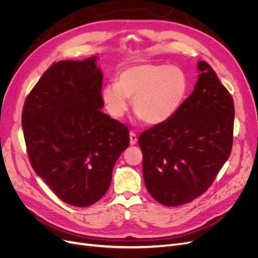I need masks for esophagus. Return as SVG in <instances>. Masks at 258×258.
<instances>
[{
  "instance_id": "obj_1",
  "label": "esophagus",
  "mask_w": 258,
  "mask_h": 258,
  "mask_svg": "<svg viewBox=\"0 0 258 258\" xmlns=\"http://www.w3.org/2000/svg\"><path fill=\"white\" fill-rule=\"evenodd\" d=\"M130 144L132 146H134V145L137 144V136H136L135 133H133V132L130 133Z\"/></svg>"
}]
</instances>
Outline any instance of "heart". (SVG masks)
Instances as JSON below:
<instances>
[{"instance_id":"obj_1","label":"heart","mask_w":258,"mask_h":258,"mask_svg":"<svg viewBox=\"0 0 258 258\" xmlns=\"http://www.w3.org/2000/svg\"><path fill=\"white\" fill-rule=\"evenodd\" d=\"M188 80L182 69L165 63H138L124 68L117 84L105 86L102 101L114 118L124 116L133 98V108L149 124L164 123L182 106Z\"/></svg>"}]
</instances>
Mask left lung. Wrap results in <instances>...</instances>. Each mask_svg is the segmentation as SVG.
<instances>
[{"label": "left lung", "instance_id": "left-lung-1", "mask_svg": "<svg viewBox=\"0 0 258 258\" xmlns=\"http://www.w3.org/2000/svg\"><path fill=\"white\" fill-rule=\"evenodd\" d=\"M198 70L192 93L174 116L138 138L146 187L166 206L183 205L203 195L232 152V95L206 61H199Z\"/></svg>", "mask_w": 258, "mask_h": 258}]
</instances>
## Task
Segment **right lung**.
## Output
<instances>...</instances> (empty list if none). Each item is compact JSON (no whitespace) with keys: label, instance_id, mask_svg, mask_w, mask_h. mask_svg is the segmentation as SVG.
<instances>
[{"label":"right lung","instance_id":"obj_1","mask_svg":"<svg viewBox=\"0 0 258 258\" xmlns=\"http://www.w3.org/2000/svg\"><path fill=\"white\" fill-rule=\"evenodd\" d=\"M97 56L53 63L28 93L22 128L31 165L61 201L78 207L106 194L130 145L123 123L102 112Z\"/></svg>","mask_w":258,"mask_h":258}]
</instances>
